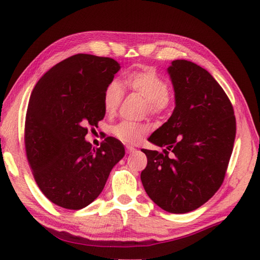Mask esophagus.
I'll return each instance as SVG.
<instances>
[{"instance_id":"obj_1","label":"esophagus","mask_w":260,"mask_h":260,"mask_svg":"<svg viewBox=\"0 0 260 260\" xmlns=\"http://www.w3.org/2000/svg\"><path fill=\"white\" fill-rule=\"evenodd\" d=\"M135 150H136V149H135V148H133V146L126 145V152H127V153H133Z\"/></svg>"}]
</instances>
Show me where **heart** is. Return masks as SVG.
<instances>
[{
    "mask_svg": "<svg viewBox=\"0 0 260 260\" xmlns=\"http://www.w3.org/2000/svg\"><path fill=\"white\" fill-rule=\"evenodd\" d=\"M125 86L132 92L140 94L145 99L146 110L151 115H160L168 109L172 103V92L168 84L161 75L154 69L145 68L131 72L124 78ZM124 99V88L117 79H112L107 84L103 91L102 103L107 115H114L121 105ZM149 131V127L143 124L132 121H121L112 127V134L118 140L127 144H136L142 140Z\"/></svg>",
    "mask_w": 260,
    "mask_h": 260,
    "instance_id": "b5f03b06",
    "label": "heart"
}]
</instances>
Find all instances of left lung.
Instances as JSON below:
<instances>
[{
	"label": "left lung",
	"mask_w": 260,
	"mask_h": 260,
	"mask_svg": "<svg viewBox=\"0 0 260 260\" xmlns=\"http://www.w3.org/2000/svg\"><path fill=\"white\" fill-rule=\"evenodd\" d=\"M168 73L176 106L149 138L161 152L142 149L148 164L141 181L160 208L185 214L206 204L223 184L237 121L229 96L206 69L175 60Z\"/></svg>",
	"instance_id": "obj_1"
}]
</instances>
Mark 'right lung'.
I'll return each mask as SVG.
<instances>
[{"label": "right lung", "instance_id": "obj_1", "mask_svg": "<svg viewBox=\"0 0 260 260\" xmlns=\"http://www.w3.org/2000/svg\"><path fill=\"white\" fill-rule=\"evenodd\" d=\"M119 69L111 58L75 54L52 67L32 89L26 155L40 190L56 206L72 210L88 206L124 157V145L112 136L95 149L85 141L88 127L106 115L103 91Z\"/></svg>", "mask_w": 260, "mask_h": 260}]
</instances>
